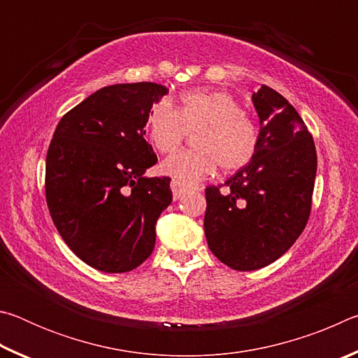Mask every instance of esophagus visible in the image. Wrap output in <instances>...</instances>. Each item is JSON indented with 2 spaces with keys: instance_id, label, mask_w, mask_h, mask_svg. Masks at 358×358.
Instances as JSON below:
<instances>
[{
  "instance_id": "obj_1",
  "label": "esophagus",
  "mask_w": 358,
  "mask_h": 358,
  "mask_svg": "<svg viewBox=\"0 0 358 358\" xmlns=\"http://www.w3.org/2000/svg\"><path fill=\"white\" fill-rule=\"evenodd\" d=\"M171 187H172V192H173V199L177 201V199L181 197V194H183L186 191V187L180 183V181H172L171 183Z\"/></svg>"
}]
</instances>
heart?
<instances>
[{
  "instance_id": "1",
  "label": "heart",
  "mask_w": 358,
  "mask_h": 358,
  "mask_svg": "<svg viewBox=\"0 0 358 358\" xmlns=\"http://www.w3.org/2000/svg\"><path fill=\"white\" fill-rule=\"evenodd\" d=\"M147 131L159 153H172L187 132L196 131V148L173 153L161 164L162 172L181 183L207 178L217 166L222 172H237L250 164L259 145L254 120L222 90H189L181 93L177 108L159 99L147 115Z\"/></svg>"
}]
</instances>
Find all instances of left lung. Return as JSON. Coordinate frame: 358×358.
Segmentation results:
<instances>
[{"instance_id": "obj_1", "label": "left lung", "mask_w": 358, "mask_h": 358, "mask_svg": "<svg viewBox=\"0 0 358 358\" xmlns=\"http://www.w3.org/2000/svg\"><path fill=\"white\" fill-rule=\"evenodd\" d=\"M260 120L257 151L224 186L205 189L210 251L238 271L280 259L311 213L317 155L313 136L286 98L262 85L252 93Z\"/></svg>"}]
</instances>
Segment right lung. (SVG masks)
I'll return each mask as SVG.
<instances>
[{
	"label": "right lung",
	"instance_id": "1",
	"mask_svg": "<svg viewBox=\"0 0 358 358\" xmlns=\"http://www.w3.org/2000/svg\"><path fill=\"white\" fill-rule=\"evenodd\" d=\"M153 82L101 88L59 120L45 159L48 211L64 243L106 273L137 268L153 252L156 221L172 202L171 178H147L157 157L145 141Z\"/></svg>",
	"mask_w": 358,
	"mask_h": 358
}]
</instances>
